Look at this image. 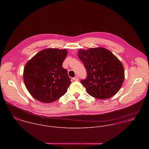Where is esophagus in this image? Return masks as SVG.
Masks as SVG:
<instances>
[{
    "mask_svg": "<svg viewBox=\"0 0 149 149\" xmlns=\"http://www.w3.org/2000/svg\"><path fill=\"white\" fill-rule=\"evenodd\" d=\"M73 80H74V81H78V80H79V77H78V76H75L74 78H73Z\"/></svg>",
    "mask_w": 149,
    "mask_h": 149,
    "instance_id": "1",
    "label": "esophagus"
}]
</instances>
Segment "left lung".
I'll use <instances>...</instances> for the list:
<instances>
[{"label": "left lung", "mask_w": 149, "mask_h": 149, "mask_svg": "<svg viewBox=\"0 0 149 149\" xmlns=\"http://www.w3.org/2000/svg\"><path fill=\"white\" fill-rule=\"evenodd\" d=\"M78 56L87 74L80 82L89 95L106 99L119 91L125 79L124 68L111 52L101 47L80 49Z\"/></svg>", "instance_id": "left-lung-1"}]
</instances>
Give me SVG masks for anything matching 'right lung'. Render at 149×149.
Here are the masks:
<instances>
[{
	"label": "right lung",
	"mask_w": 149,
	"mask_h": 149,
	"mask_svg": "<svg viewBox=\"0 0 149 149\" xmlns=\"http://www.w3.org/2000/svg\"><path fill=\"white\" fill-rule=\"evenodd\" d=\"M66 50L45 49L36 54L24 66L23 80L31 95L43 103L53 102L66 92L71 83L63 67Z\"/></svg>",
	"instance_id": "right-lung-1"
}]
</instances>
